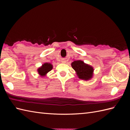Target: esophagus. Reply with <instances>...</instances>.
<instances>
[{"mask_svg":"<svg viewBox=\"0 0 130 130\" xmlns=\"http://www.w3.org/2000/svg\"><path fill=\"white\" fill-rule=\"evenodd\" d=\"M62 62L63 63H66V61H65V60H62Z\"/></svg>","mask_w":130,"mask_h":130,"instance_id":"34e87169","label":"esophagus"}]
</instances>
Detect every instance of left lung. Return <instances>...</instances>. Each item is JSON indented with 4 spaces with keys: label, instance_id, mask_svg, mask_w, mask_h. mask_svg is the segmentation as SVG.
<instances>
[{
    "label": "left lung",
    "instance_id": "obj_1",
    "mask_svg": "<svg viewBox=\"0 0 130 130\" xmlns=\"http://www.w3.org/2000/svg\"><path fill=\"white\" fill-rule=\"evenodd\" d=\"M71 65L80 79L87 81L92 78L94 71L93 67L81 60L75 61L72 63Z\"/></svg>",
    "mask_w": 130,
    "mask_h": 130
}]
</instances>
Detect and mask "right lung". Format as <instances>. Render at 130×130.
<instances>
[{
  "mask_svg": "<svg viewBox=\"0 0 130 130\" xmlns=\"http://www.w3.org/2000/svg\"><path fill=\"white\" fill-rule=\"evenodd\" d=\"M53 69V65L50 63H45L37 70L39 75L41 76H45L46 74Z\"/></svg>",
  "mask_w": 130,
  "mask_h": 130,
  "instance_id": "obj_1",
  "label": "right lung"
}]
</instances>
